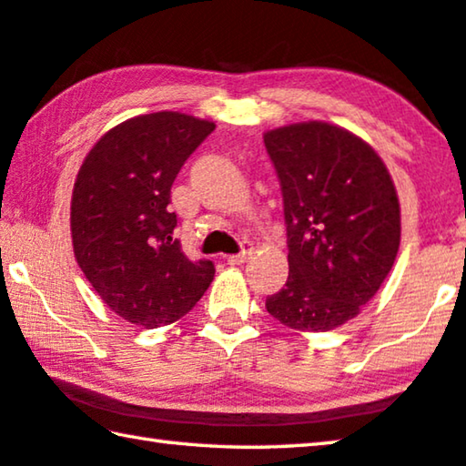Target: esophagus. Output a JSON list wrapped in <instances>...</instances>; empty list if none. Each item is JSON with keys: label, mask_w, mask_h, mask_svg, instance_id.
I'll list each match as a JSON object with an SVG mask.
<instances>
[{"label": "esophagus", "mask_w": 466, "mask_h": 466, "mask_svg": "<svg viewBox=\"0 0 466 466\" xmlns=\"http://www.w3.org/2000/svg\"><path fill=\"white\" fill-rule=\"evenodd\" d=\"M252 255V248L250 247H244V250L240 252V255H230L228 257V265H244L250 258Z\"/></svg>", "instance_id": "obj_1"}]
</instances>
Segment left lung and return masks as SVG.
I'll list each match as a JSON object with an SVG mask.
<instances>
[{
	"instance_id": "obj_1",
	"label": "left lung",
	"mask_w": 466,
	"mask_h": 466,
	"mask_svg": "<svg viewBox=\"0 0 466 466\" xmlns=\"http://www.w3.org/2000/svg\"><path fill=\"white\" fill-rule=\"evenodd\" d=\"M288 226L289 275L267 312L299 333L356 319L390 273L400 244V205L376 149L333 123L265 131Z\"/></svg>"
}]
</instances>
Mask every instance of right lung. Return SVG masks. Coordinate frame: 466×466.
Here are the masks:
<instances>
[{
    "instance_id": "add662e5",
    "label": "right lung",
    "mask_w": 466,
    "mask_h": 466,
    "mask_svg": "<svg viewBox=\"0 0 466 466\" xmlns=\"http://www.w3.org/2000/svg\"><path fill=\"white\" fill-rule=\"evenodd\" d=\"M214 129L177 110L133 116L108 129L77 170L69 209L76 261L131 325L183 319L214 281V263L185 257L168 209L178 170Z\"/></svg>"
}]
</instances>
